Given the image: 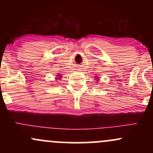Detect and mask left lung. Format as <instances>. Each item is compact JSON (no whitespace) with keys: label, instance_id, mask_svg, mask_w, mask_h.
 Wrapping results in <instances>:
<instances>
[{"label":"left lung","instance_id":"8db88e82","mask_svg":"<svg viewBox=\"0 0 153 153\" xmlns=\"http://www.w3.org/2000/svg\"><path fill=\"white\" fill-rule=\"evenodd\" d=\"M98 76H99V75H96V76L95 77V78H96V79H99V77H98ZM97 80V82L99 81V80Z\"/></svg>","mask_w":153,"mask_h":153}]
</instances>
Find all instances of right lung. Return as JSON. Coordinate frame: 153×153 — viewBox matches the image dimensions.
Wrapping results in <instances>:
<instances>
[{
	"mask_svg": "<svg viewBox=\"0 0 153 153\" xmlns=\"http://www.w3.org/2000/svg\"><path fill=\"white\" fill-rule=\"evenodd\" d=\"M56 76H57V78H56L55 79H56V80H55V81H58V80H61V78H62V76H61V75H56Z\"/></svg>",
	"mask_w": 153,
	"mask_h": 153,
	"instance_id": "right-lung-1",
	"label": "right lung"
}]
</instances>
